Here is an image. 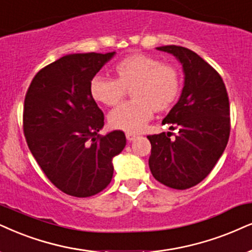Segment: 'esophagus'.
<instances>
[{
  "label": "esophagus",
  "instance_id": "34e87169",
  "mask_svg": "<svg viewBox=\"0 0 252 252\" xmlns=\"http://www.w3.org/2000/svg\"><path fill=\"white\" fill-rule=\"evenodd\" d=\"M126 139H128L129 142H132V141H135V139L137 138V135L136 133H131V132H128L126 135Z\"/></svg>",
  "mask_w": 252,
  "mask_h": 252
}]
</instances>
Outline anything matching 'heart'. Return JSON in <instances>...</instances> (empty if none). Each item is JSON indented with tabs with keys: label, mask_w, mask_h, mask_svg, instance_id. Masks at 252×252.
<instances>
[{
	"label": "heart",
	"mask_w": 252,
	"mask_h": 252,
	"mask_svg": "<svg viewBox=\"0 0 252 252\" xmlns=\"http://www.w3.org/2000/svg\"><path fill=\"white\" fill-rule=\"evenodd\" d=\"M115 79L94 76L89 86L92 97L108 107L119 104L131 91V102L110 111L113 129L138 132L154 116V111L170 109L180 94L181 76L177 67L145 55L126 57L115 66Z\"/></svg>",
	"instance_id": "1"
}]
</instances>
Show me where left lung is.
<instances>
[{
	"label": "left lung",
	"mask_w": 252,
	"mask_h": 252,
	"mask_svg": "<svg viewBox=\"0 0 252 252\" xmlns=\"http://www.w3.org/2000/svg\"><path fill=\"white\" fill-rule=\"evenodd\" d=\"M159 51L174 56L184 71L178 102L161 124L179 131L148 136L149 166L159 183L174 189L195 186L211 173L223 154L230 133V108L224 82L201 57L186 47L166 45Z\"/></svg>",
	"instance_id": "1"
}]
</instances>
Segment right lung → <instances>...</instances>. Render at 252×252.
I'll use <instances>...</instances> for the list:
<instances>
[{
	"instance_id": "add662e5",
	"label": "right lung",
	"mask_w": 252,
	"mask_h": 252,
	"mask_svg": "<svg viewBox=\"0 0 252 252\" xmlns=\"http://www.w3.org/2000/svg\"><path fill=\"white\" fill-rule=\"evenodd\" d=\"M114 56H63L37 73L25 95L29 149L51 183L68 195L87 197L106 189L113 158L126 144L120 130L98 133L104 116L89 92L92 79Z\"/></svg>"
}]
</instances>
